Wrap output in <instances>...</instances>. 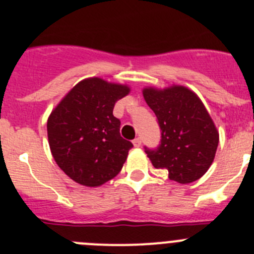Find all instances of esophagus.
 Listing matches in <instances>:
<instances>
[{"mask_svg":"<svg viewBox=\"0 0 254 254\" xmlns=\"http://www.w3.org/2000/svg\"><path fill=\"white\" fill-rule=\"evenodd\" d=\"M140 144H142V139H140L139 137L138 138H134V139H133V145H134V147H140Z\"/></svg>","mask_w":254,"mask_h":254,"instance_id":"esophagus-1","label":"esophagus"}]
</instances>
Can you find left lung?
<instances>
[{
    "label": "left lung",
    "mask_w": 254,
    "mask_h": 254,
    "mask_svg": "<svg viewBox=\"0 0 254 254\" xmlns=\"http://www.w3.org/2000/svg\"><path fill=\"white\" fill-rule=\"evenodd\" d=\"M157 116L162 135L154 149L144 147L154 168L167 169L170 180L189 184L200 179L215 158L218 132L195 92L184 86L143 90Z\"/></svg>",
    "instance_id": "left-lung-1"
}]
</instances>
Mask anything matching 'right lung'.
Returning <instances> with one entry per match:
<instances>
[{
	"label": "right lung",
	"mask_w": 254,
	"mask_h": 254,
	"mask_svg": "<svg viewBox=\"0 0 254 254\" xmlns=\"http://www.w3.org/2000/svg\"><path fill=\"white\" fill-rule=\"evenodd\" d=\"M129 92L126 85L91 77L75 85L48 119L49 147L60 169L85 187L114 179L133 147L120 134L115 104Z\"/></svg>",
	"instance_id": "add662e5"
}]
</instances>
